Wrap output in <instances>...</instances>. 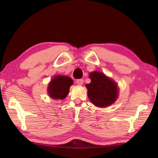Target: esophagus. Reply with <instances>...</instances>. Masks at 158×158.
<instances>
[{"instance_id":"34e87169","label":"esophagus","mask_w":158,"mask_h":158,"mask_svg":"<svg viewBox=\"0 0 158 158\" xmlns=\"http://www.w3.org/2000/svg\"><path fill=\"white\" fill-rule=\"evenodd\" d=\"M76 83L79 85H83V80L82 79H77L76 81Z\"/></svg>"}]
</instances>
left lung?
Instances as JSON below:
<instances>
[{"instance_id": "obj_1", "label": "left lung", "mask_w": 158, "mask_h": 158, "mask_svg": "<svg viewBox=\"0 0 158 158\" xmlns=\"http://www.w3.org/2000/svg\"><path fill=\"white\" fill-rule=\"evenodd\" d=\"M91 82L85 85L88 98L98 107H106L116 101L118 97V88L113 79L102 73H90Z\"/></svg>"}]
</instances>
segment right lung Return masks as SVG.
Listing matches in <instances>:
<instances>
[{"mask_svg":"<svg viewBox=\"0 0 158 158\" xmlns=\"http://www.w3.org/2000/svg\"><path fill=\"white\" fill-rule=\"evenodd\" d=\"M73 84V81L70 77L56 75L48 85V94L53 99L62 100L69 94L70 87Z\"/></svg>","mask_w":158,"mask_h":158,"instance_id":"obj_1","label":"right lung"}]
</instances>
